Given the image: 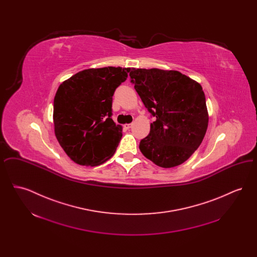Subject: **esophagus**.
Here are the masks:
<instances>
[{"instance_id":"esophagus-1","label":"esophagus","mask_w":257,"mask_h":257,"mask_svg":"<svg viewBox=\"0 0 257 257\" xmlns=\"http://www.w3.org/2000/svg\"><path fill=\"white\" fill-rule=\"evenodd\" d=\"M131 127H132V123H130V124H125V125H124V128H125V129H130Z\"/></svg>"}]
</instances>
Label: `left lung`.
I'll use <instances>...</instances> for the list:
<instances>
[{
	"instance_id": "obj_1",
	"label": "left lung",
	"mask_w": 257,
	"mask_h": 257,
	"mask_svg": "<svg viewBox=\"0 0 257 257\" xmlns=\"http://www.w3.org/2000/svg\"><path fill=\"white\" fill-rule=\"evenodd\" d=\"M130 82L156 120L140 143L147 159L172 168L189 159L200 146L208 126L201 86L174 70L131 68Z\"/></svg>"
}]
</instances>
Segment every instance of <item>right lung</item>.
Masks as SVG:
<instances>
[{"label": "right lung", "mask_w": 257, "mask_h": 257, "mask_svg": "<svg viewBox=\"0 0 257 257\" xmlns=\"http://www.w3.org/2000/svg\"><path fill=\"white\" fill-rule=\"evenodd\" d=\"M130 68L80 71L59 86L54 99L55 134L68 157L82 166H98L114 154L122 128L112 115V95Z\"/></svg>", "instance_id": "add662e5"}]
</instances>
